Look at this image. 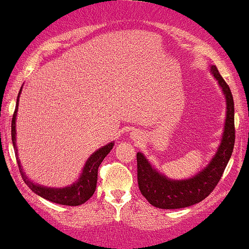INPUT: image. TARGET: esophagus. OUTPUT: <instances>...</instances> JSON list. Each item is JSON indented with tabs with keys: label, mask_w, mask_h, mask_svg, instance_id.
<instances>
[{
	"label": "esophagus",
	"mask_w": 249,
	"mask_h": 249,
	"mask_svg": "<svg viewBox=\"0 0 249 249\" xmlns=\"http://www.w3.org/2000/svg\"><path fill=\"white\" fill-rule=\"evenodd\" d=\"M131 136H132L133 139H136V138L138 137V133L137 132H132V133H131Z\"/></svg>",
	"instance_id": "1"
}]
</instances>
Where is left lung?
<instances>
[{
    "mask_svg": "<svg viewBox=\"0 0 249 249\" xmlns=\"http://www.w3.org/2000/svg\"><path fill=\"white\" fill-rule=\"evenodd\" d=\"M212 76L218 81L226 100V117L224 132L217 152L200 172L193 178L173 179L158 172L140 152L137 153L138 184L149 204L159 209H182L202 202L218 184L234 147V102L230 87L214 65L210 67Z\"/></svg>",
    "mask_w": 249,
    "mask_h": 249,
    "instance_id": "left-lung-1",
    "label": "left lung"
}]
</instances>
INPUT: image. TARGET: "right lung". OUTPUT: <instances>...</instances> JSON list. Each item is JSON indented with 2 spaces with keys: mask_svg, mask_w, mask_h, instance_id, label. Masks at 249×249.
Returning <instances> with one entry per match:
<instances>
[{
  "mask_svg": "<svg viewBox=\"0 0 249 249\" xmlns=\"http://www.w3.org/2000/svg\"><path fill=\"white\" fill-rule=\"evenodd\" d=\"M20 92H22V87H20L18 96H17L16 109H15L13 121H11V139H13L15 154H16L17 163H18L20 175H22L24 182H25L26 185H28L35 194H37L38 196L43 197L45 199L50 200V202L70 206L83 204V203L87 202V200L94 195L96 184H97L98 167H100L102 161L104 160V158L110 153V151L112 149L115 142H112L107 143V145L98 148L97 151H95L94 153L88 158V160L86 161L82 173L80 174V178H77V181L74 182L73 184L65 188H51L46 187V185L44 187V185L41 184L35 183L34 181H31V179L26 176V174L24 173L23 170V167L20 166V161L18 159V149H17L16 146V116L17 111H18V102Z\"/></svg>",
  "mask_w": 249,
  "mask_h": 249,
  "instance_id": "obj_1",
  "label": "right lung"
}]
</instances>
